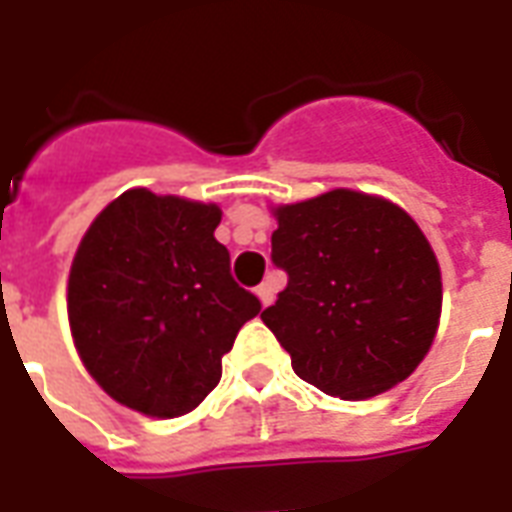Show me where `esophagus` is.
<instances>
[{"mask_svg":"<svg viewBox=\"0 0 512 512\" xmlns=\"http://www.w3.org/2000/svg\"><path fill=\"white\" fill-rule=\"evenodd\" d=\"M255 293H257V299H260V304L268 307L271 301L277 299V282H274V279H266V282H260V285H257Z\"/></svg>","mask_w":512,"mask_h":512,"instance_id":"34e87169","label":"esophagus"}]
</instances>
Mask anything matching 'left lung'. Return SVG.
Here are the masks:
<instances>
[{
  "label": "left lung",
  "instance_id": "left-lung-1",
  "mask_svg": "<svg viewBox=\"0 0 512 512\" xmlns=\"http://www.w3.org/2000/svg\"><path fill=\"white\" fill-rule=\"evenodd\" d=\"M271 260L288 288L260 312L296 376L343 400L406 381L433 345L441 271L400 205L332 189L277 205Z\"/></svg>",
  "mask_w": 512,
  "mask_h": 512
}]
</instances>
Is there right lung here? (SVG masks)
<instances>
[{
    "label": "right lung",
    "mask_w": 512,
    "mask_h": 512,
    "mask_svg": "<svg viewBox=\"0 0 512 512\" xmlns=\"http://www.w3.org/2000/svg\"><path fill=\"white\" fill-rule=\"evenodd\" d=\"M213 202L128 189L95 216L68 277V321L87 373L145 417L189 414L260 312L235 285Z\"/></svg>",
    "instance_id": "1"
}]
</instances>
